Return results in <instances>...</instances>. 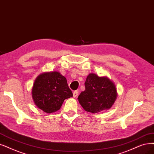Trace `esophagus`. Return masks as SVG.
I'll list each match as a JSON object with an SVG mask.
<instances>
[{
  "label": "esophagus",
  "instance_id": "obj_1",
  "mask_svg": "<svg viewBox=\"0 0 154 154\" xmlns=\"http://www.w3.org/2000/svg\"><path fill=\"white\" fill-rule=\"evenodd\" d=\"M78 94H79V91H75L73 93V98H76L77 96H78Z\"/></svg>",
  "mask_w": 154,
  "mask_h": 154
}]
</instances>
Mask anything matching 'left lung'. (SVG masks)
Listing matches in <instances>:
<instances>
[{
    "label": "left lung",
    "mask_w": 154,
    "mask_h": 154,
    "mask_svg": "<svg viewBox=\"0 0 154 154\" xmlns=\"http://www.w3.org/2000/svg\"><path fill=\"white\" fill-rule=\"evenodd\" d=\"M85 88L78 100L84 110L91 113L110 109L117 97L116 85L107 77L89 73L85 82Z\"/></svg>",
    "instance_id": "8db88e82"
}]
</instances>
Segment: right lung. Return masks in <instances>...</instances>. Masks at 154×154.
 Returning a JSON list of instances; mask_svg holds the SVG:
<instances>
[{
    "label": "right lung",
    "instance_id": "1",
    "mask_svg": "<svg viewBox=\"0 0 154 154\" xmlns=\"http://www.w3.org/2000/svg\"><path fill=\"white\" fill-rule=\"evenodd\" d=\"M34 103L47 113L58 111L65 99L72 97L66 78L56 71L42 73L36 78L32 89Z\"/></svg>",
    "mask_w": 154,
    "mask_h": 154
}]
</instances>
